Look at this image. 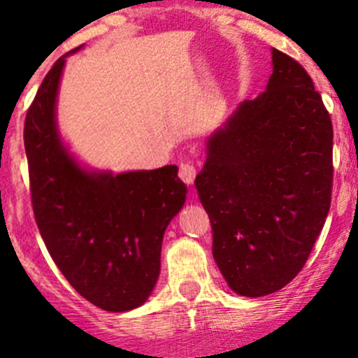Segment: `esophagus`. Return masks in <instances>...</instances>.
<instances>
[{"label":"esophagus","mask_w":358,"mask_h":358,"mask_svg":"<svg viewBox=\"0 0 358 358\" xmlns=\"http://www.w3.org/2000/svg\"><path fill=\"white\" fill-rule=\"evenodd\" d=\"M196 175H197L196 164H194L192 161H182V164H180V171H178L180 178H182L185 183H192L194 178H196Z\"/></svg>","instance_id":"esophagus-1"}]
</instances>
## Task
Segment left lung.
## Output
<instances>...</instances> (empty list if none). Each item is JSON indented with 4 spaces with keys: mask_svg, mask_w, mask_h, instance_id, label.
I'll list each match as a JSON object with an SVG mask.
<instances>
[{
    "mask_svg": "<svg viewBox=\"0 0 358 358\" xmlns=\"http://www.w3.org/2000/svg\"><path fill=\"white\" fill-rule=\"evenodd\" d=\"M263 93L206 140L196 189L211 220L213 256L234 292L259 298L299 273L333 189V124L306 71L272 48Z\"/></svg>",
    "mask_w": 358,
    "mask_h": 358,
    "instance_id": "left-lung-1",
    "label": "left lung"
}]
</instances>
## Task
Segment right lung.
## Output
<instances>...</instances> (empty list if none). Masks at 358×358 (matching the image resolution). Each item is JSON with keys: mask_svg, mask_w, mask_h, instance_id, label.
I'll return each instance as SVG.
<instances>
[{"mask_svg": "<svg viewBox=\"0 0 358 358\" xmlns=\"http://www.w3.org/2000/svg\"><path fill=\"white\" fill-rule=\"evenodd\" d=\"M81 48L53 64L25 115L32 209L69 284L106 312H128L156 287L162 237L185 204L187 185L175 164L114 175L72 156L57 124V96L66 59Z\"/></svg>", "mask_w": 358, "mask_h": 358, "instance_id": "add662e5", "label": "right lung"}]
</instances>
